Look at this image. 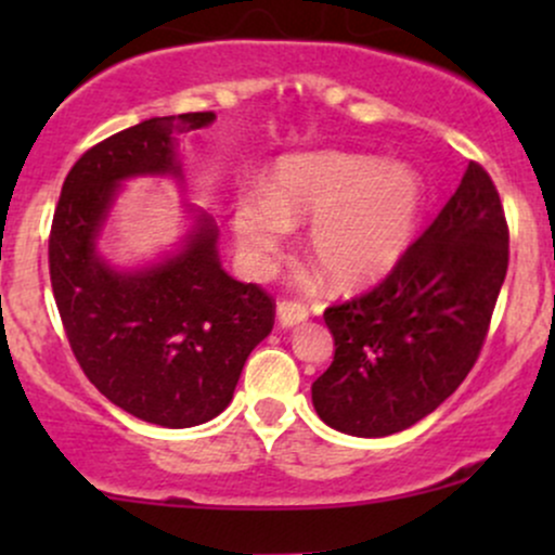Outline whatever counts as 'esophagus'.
Listing matches in <instances>:
<instances>
[{
    "mask_svg": "<svg viewBox=\"0 0 555 555\" xmlns=\"http://www.w3.org/2000/svg\"><path fill=\"white\" fill-rule=\"evenodd\" d=\"M308 318V308L299 302H279L276 305V321L282 328H292Z\"/></svg>",
    "mask_w": 555,
    "mask_h": 555,
    "instance_id": "obj_1",
    "label": "esophagus"
}]
</instances>
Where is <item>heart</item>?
<instances>
[{
	"label": "heart",
	"instance_id": "b5f03b06",
	"mask_svg": "<svg viewBox=\"0 0 555 555\" xmlns=\"http://www.w3.org/2000/svg\"><path fill=\"white\" fill-rule=\"evenodd\" d=\"M425 180L406 162L354 151H308L273 164L266 188L234 197L232 232L245 263L269 271L292 221H310L308 253L341 289L386 279L417 237Z\"/></svg>",
	"mask_w": 555,
	"mask_h": 555
}]
</instances>
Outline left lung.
Masks as SVG:
<instances>
[{"label": "left lung", "instance_id": "1", "mask_svg": "<svg viewBox=\"0 0 555 555\" xmlns=\"http://www.w3.org/2000/svg\"><path fill=\"white\" fill-rule=\"evenodd\" d=\"M508 269V229L488 171L460 188L401 263L323 321L334 362L313 384L318 417L358 438L412 428L473 371Z\"/></svg>", "mask_w": 555, "mask_h": 555}]
</instances>
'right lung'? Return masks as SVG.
Instances as JSON below:
<instances>
[{
    "label": "right lung",
    "instance_id": "1",
    "mask_svg": "<svg viewBox=\"0 0 555 555\" xmlns=\"http://www.w3.org/2000/svg\"><path fill=\"white\" fill-rule=\"evenodd\" d=\"M214 112L151 117L101 140L69 169L49 237V271L69 347L119 410L162 428H193L227 410L245 360L273 328V302L219 258V227L184 203L188 232L156 260L114 266L101 253L122 184L182 182L180 135Z\"/></svg>",
    "mask_w": 555,
    "mask_h": 555
}]
</instances>
